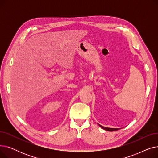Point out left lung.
I'll return each mask as SVG.
<instances>
[{
  "label": "left lung",
  "instance_id": "left-lung-1",
  "mask_svg": "<svg viewBox=\"0 0 158 158\" xmlns=\"http://www.w3.org/2000/svg\"><path fill=\"white\" fill-rule=\"evenodd\" d=\"M98 125L100 126L102 129L107 131H117L118 129H120V128H110V127H104V126H102L101 125H100V124L98 123Z\"/></svg>",
  "mask_w": 158,
  "mask_h": 158
}]
</instances>
